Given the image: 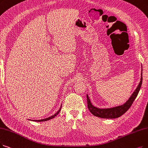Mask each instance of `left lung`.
<instances>
[{"instance_id":"1","label":"left lung","mask_w":148,"mask_h":148,"mask_svg":"<svg viewBox=\"0 0 148 148\" xmlns=\"http://www.w3.org/2000/svg\"><path fill=\"white\" fill-rule=\"evenodd\" d=\"M142 69H141V79L140 83L138 84L137 87L136 88L135 91L132 94V95L129 98L127 101L121 106H118L116 107L111 108H98L94 106L88 98V95L87 94V107L89 109L91 113L95 116H98L101 119H113L119 118L122 115L125 113L127 110L131 108V105L134 101L135 99L137 97L138 93L140 91L141 84H142Z\"/></svg>"}]
</instances>
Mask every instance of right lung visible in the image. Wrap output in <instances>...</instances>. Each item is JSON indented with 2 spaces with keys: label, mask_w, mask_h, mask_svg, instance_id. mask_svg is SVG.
Returning <instances> with one entry per match:
<instances>
[{
  "label": "right lung",
  "mask_w": 148,
  "mask_h": 148,
  "mask_svg": "<svg viewBox=\"0 0 148 148\" xmlns=\"http://www.w3.org/2000/svg\"><path fill=\"white\" fill-rule=\"evenodd\" d=\"M61 107H62V106H61V108H60V109L58 110V111L56 112V113L55 114H54L53 115H52V116H49V117H48V118H46V119H42V120H32V121H38V122H41V121H48V120H51V119H53V118H55L56 115H58V114L60 113V110H61Z\"/></svg>",
  "instance_id": "obj_1"
}]
</instances>
